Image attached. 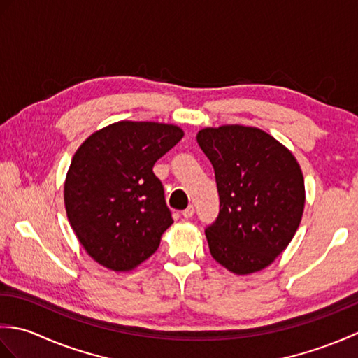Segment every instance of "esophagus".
I'll return each instance as SVG.
<instances>
[{
  "instance_id": "34e87169",
  "label": "esophagus",
  "mask_w": 358,
  "mask_h": 358,
  "mask_svg": "<svg viewBox=\"0 0 358 358\" xmlns=\"http://www.w3.org/2000/svg\"><path fill=\"white\" fill-rule=\"evenodd\" d=\"M195 214V208L192 206V204H189V206L183 210V217L185 218H192Z\"/></svg>"
}]
</instances>
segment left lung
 <instances>
[{"mask_svg": "<svg viewBox=\"0 0 358 358\" xmlns=\"http://www.w3.org/2000/svg\"><path fill=\"white\" fill-rule=\"evenodd\" d=\"M196 141L214 166L220 196L218 217L204 229L210 255L238 275L264 269L299 229L305 208L299 163L257 127H208Z\"/></svg>", "mask_w": 358, "mask_h": 358, "instance_id": "obj_1", "label": "left lung"}]
</instances>
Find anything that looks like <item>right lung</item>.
Segmentation results:
<instances>
[{
    "mask_svg": "<svg viewBox=\"0 0 358 358\" xmlns=\"http://www.w3.org/2000/svg\"><path fill=\"white\" fill-rule=\"evenodd\" d=\"M181 138L183 131L172 124L120 121L90 135L75 152L64 204L94 260L129 271L158 249L173 220L154 164Z\"/></svg>",
    "mask_w": 358,
    "mask_h": 358,
    "instance_id": "obj_1",
    "label": "right lung"
}]
</instances>
